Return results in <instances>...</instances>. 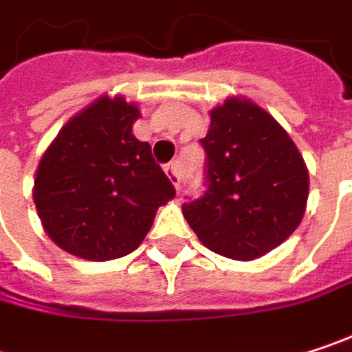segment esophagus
<instances>
[{"instance_id":"34e87169","label":"esophagus","mask_w":352,"mask_h":352,"mask_svg":"<svg viewBox=\"0 0 352 352\" xmlns=\"http://www.w3.org/2000/svg\"><path fill=\"white\" fill-rule=\"evenodd\" d=\"M165 173L171 179V183H173L175 187H179L181 175H179V163H177V161H171L169 165H165Z\"/></svg>"}]
</instances>
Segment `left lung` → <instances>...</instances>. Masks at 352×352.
<instances>
[{
	"label": "left lung",
	"instance_id": "left-lung-1",
	"mask_svg": "<svg viewBox=\"0 0 352 352\" xmlns=\"http://www.w3.org/2000/svg\"><path fill=\"white\" fill-rule=\"evenodd\" d=\"M206 193L183 216L210 250L252 261L300 226L308 201L306 163L275 118L250 100L230 98L210 111Z\"/></svg>",
	"mask_w": 352,
	"mask_h": 352
}]
</instances>
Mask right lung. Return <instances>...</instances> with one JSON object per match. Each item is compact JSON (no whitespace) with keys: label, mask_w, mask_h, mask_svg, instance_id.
<instances>
[{"label":"right lung","mask_w":352,"mask_h":352,"mask_svg":"<svg viewBox=\"0 0 352 352\" xmlns=\"http://www.w3.org/2000/svg\"><path fill=\"white\" fill-rule=\"evenodd\" d=\"M138 116L136 104L104 96L63 126L38 163L32 197L42 226L79 258L126 256L175 197L151 144L132 134Z\"/></svg>","instance_id":"add662e5"}]
</instances>
